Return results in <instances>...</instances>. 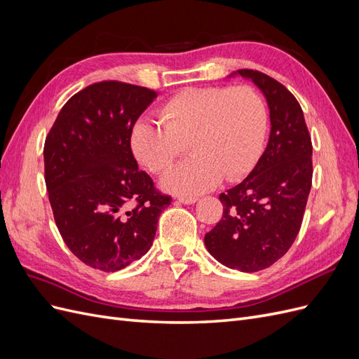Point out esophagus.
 Wrapping results in <instances>:
<instances>
[{
  "label": "esophagus",
  "instance_id": "1",
  "mask_svg": "<svg viewBox=\"0 0 359 359\" xmlns=\"http://www.w3.org/2000/svg\"><path fill=\"white\" fill-rule=\"evenodd\" d=\"M177 199H178V202H181V203H186V205L194 203V202L198 201V198H194V196H178Z\"/></svg>",
  "mask_w": 359,
  "mask_h": 359
}]
</instances>
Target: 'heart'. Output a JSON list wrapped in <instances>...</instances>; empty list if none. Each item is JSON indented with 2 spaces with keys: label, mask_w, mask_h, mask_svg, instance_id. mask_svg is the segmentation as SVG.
<instances>
[{
  "label": "heart",
  "mask_w": 359,
  "mask_h": 359,
  "mask_svg": "<svg viewBox=\"0 0 359 359\" xmlns=\"http://www.w3.org/2000/svg\"><path fill=\"white\" fill-rule=\"evenodd\" d=\"M160 121H137L132 149L149 172L160 175L187 144L193 156L163 180L175 193L206 191L223 177L240 180L253 170L265 148L266 107L250 86H190L161 106Z\"/></svg>",
  "instance_id": "obj_1"
}]
</instances>
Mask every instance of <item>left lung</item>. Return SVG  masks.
<instances>
[{"mask_svg":"<svg viewBox=\"0 0 359 359\" xmlns=\"http://www.w3.org/2000/svg\"><path fill=\"white\" fill-rule=\"evenodd\" d=\"M266 97L271 133L250 175L220 194L223 215L205 235L206 250L227 268L256 273L283 257L301 229L311 189L313 147L298 100L283 83L238 70Z\"/></svg>","mask_w":359,"mask_h":359,"instance_id":"8db88e82","label":"left lung"}]
</instances>
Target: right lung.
I'll return each instance as SVG.
<instances>
[{
    "label": "right lung",
    "mask_w": 359,
    "mask_h": 359,
    "mask_svg": "<svg viewBox=\"0 0 359 359\" xmlns=\"http://www.w3.org/2000/svg\"><path fill=\"white\" fill-rule=\"evenodd\" d=\"M156 91L102 81L62 106L45 140V181L53 219L85 265L115 273L142 257L172 198L137 168L132 139Z\"/></svg>",
    "instance_id": "right-lung-1"
}]
</instances>
